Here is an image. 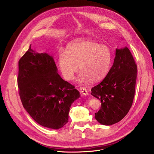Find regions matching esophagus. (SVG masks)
Instances as JSON below:
<instances>
[{
  "label": "esophagus",
  "mask_w": 154,
  "mask_h": 154,
  "mask_svg": "<svg viewBox=\"0 0 154 154\" xmlns=\"http://www.w3.org/2000/svg\"><path fill=\"white\" fill-rule=\"evenodd\" d=\"M79 89H80V93H82V95H88V91H87V89H86L85 88L81 87H80Z\"/></svg>",
  "instance_id": "34e87169"
}]
</instances>
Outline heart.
Wrapping results in <instances>:
<instances>
[{"label":"heart","instance_id":"1","mask_svg":"<svg viewBox=\"0 0 154 154\" xmlns=\"http://www.w3.org/2000/svg\"><path fill=\"white\" fill-rule=\"evenodd\" d=\"M112 62L110 48L91 40L70 45L67 51H60L58 57L62 74L67 80L74 79L79 65L81 72L77 80L80 84H87L91 80L97 82L104 79L109 74Z\"/></svg>","mask_w":154,"mask_h":154}]
</instances>
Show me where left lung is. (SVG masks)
Wrapping results in <instances>:
<instances>
[{
  "instance_id": "8db88e82",
  "label": "left lung",
  "mask_w": 154,
  "mask_h": 154,
  "mask_svg": "<svg viewBox=\"0 0 154 154\" xmlns=\"http://www.w3.org/2000/svg\"><path fill=\"white\" fill-rule=\"evenodd\" d=\"M137 72V66L128 48H117L109 74L91 90L92 95L101 101L95 116L100 124H114L127 114L135 95Z\"/></svg>"
}]
</instances>
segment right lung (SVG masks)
<instances>
[{"instance_id":"right-lung-1","label":"right lung","mask_w":154,"mask_h":154,"mask_svg":"<svg viewBox=\"0 0 154 154\" xmlns=\"http://www.w3.org/2000/svg\"><path fill=\"white\" fill-rule=\"evenodd\" d=\"M17 84L23 107L37 123L59 129L68 122L72 103L80 97L58 74L52 56L31 48L19 61Z\"/></svg>"}]
</instances>
